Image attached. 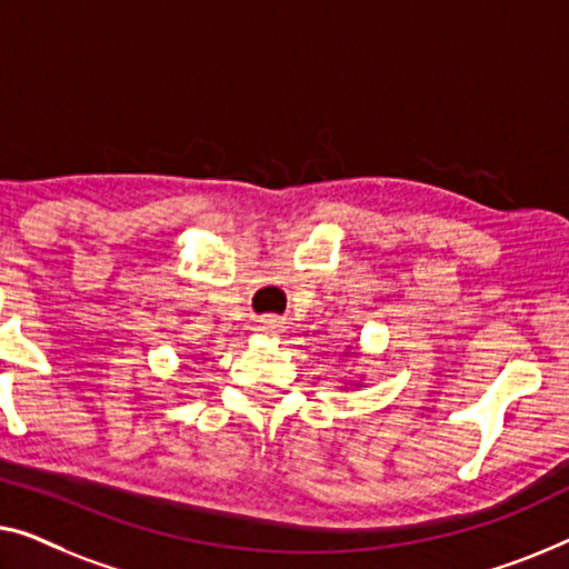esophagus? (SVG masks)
<instances>
[{"label": "esophagus", "mask_w": 569, "mask_h": 569, "mask_svg": "<svg viewBox=\"0 0 569 569\" xmlns=\"http://www.w3.org/2000/svg\"><path fill=\"white\" fill-rule=\"evenodd\" d=\"M258 330L266 332V335H278V332H283V322L278 317H273V315L260 317L258 319Z\"/></svg>", "instance_id": "esophagus-1"}]
</instances>
